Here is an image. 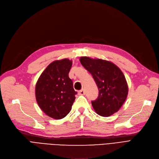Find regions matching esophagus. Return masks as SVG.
<instances>
[{"label":"esophagus","instance_id":"34e87169","mask_svg":"<svg viewBox=\"0 0 159 159\" xmlns=\"http://www.w3.org/2000/svg\"><path fill=\"white\" fill-rule=\"evenodd\" d=\"M85 91H84V89H81V90H80V91H78V94H79V95H84L85 94Z\"/></svg>","mask_w":159,"mask_h":159}]
</instances>
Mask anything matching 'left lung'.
<instances>
[{"label": "left lung", "instance_id": "1", "mask_svg": "<svg viewBox=\"0 0 159 159\" xmlns=\"http://www.w3.org/2000/svg\"><path fill=\"white\" fill-rule=\"evenodd\" d=\"M80 62L89 72L98 86V98L91 102L99 116L109 117L117 112L127 97L129 88L120 68L110 61L81 57Z\"/></svg>", "mask_w": 159, "mask_h": 159}]
</instances>
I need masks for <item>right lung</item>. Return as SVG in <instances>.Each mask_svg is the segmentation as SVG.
<instances>
[{"label":"right lung","instance_id":"right-lung-1","mask_svg":"<svg viewBox=\"0 0 159 159\" xmlns=\"http://www.w3.org/2000/svg\"><path fill=\"white\" fill-rule=\"evenodd\" d=\"M72 61L63 59L52 62L44 70L35 87L37 103L49 117L61 119L72 109L77 92L68 73Z\"/></svg>","mask_w":159,"mask_h":159}]
</instances>
